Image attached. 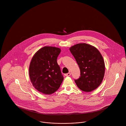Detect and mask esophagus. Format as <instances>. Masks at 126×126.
<instances>
[{
    "label": "esophagus",
    "instance_id": "obj_1",
    "mask_svg": "<svg viewBox=\"0 0 126 126\" xmlns=\"http://www.w3.org/2000/svg\"><path fill=\"white\" fill-rule=\"evenodd\" d=\"M71 75V73H67V74H65V76H70Z\"/></svg>",
    "mask_w": 126,
    "mask_h": 126
}]
</instances>
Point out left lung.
<instances>
[{
    "label": "left lung",
    "mask_w": 126,
    "mask_h": 126,
    "mask_svg": "<svg viewBox=\"0 0 126 126\" xmlns=\"http://www.w3.org/2000/svg\"><path fill=\"white\" fill-rule=\"evenodd\" d=\"M69 50L80 70V77L75 82L82 91L91 92L101 84L105 75V65L100 51L94 46L79 43Z\"/></svg>",
    "instance_id": "1"
}]
</instances>
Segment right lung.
<instances>
[{
    "mask_svg": "<svg viewBox=\"0 0 126 126\" xmlns=\"http://www.w3.org/2000/svg\"><path fill=\"white\" fill-rule=\"evenodd\" d=\"M61 52L59 48L44 46L33 55L29 68L31 82L37 91L50 95L59 88L64 77L57 59Z\"/></svg>",
    "mask_w": 126,
    "mask_h": 126,
    "instance_id": "obj_1",
    "label": "right lung"
}]
</instances>
